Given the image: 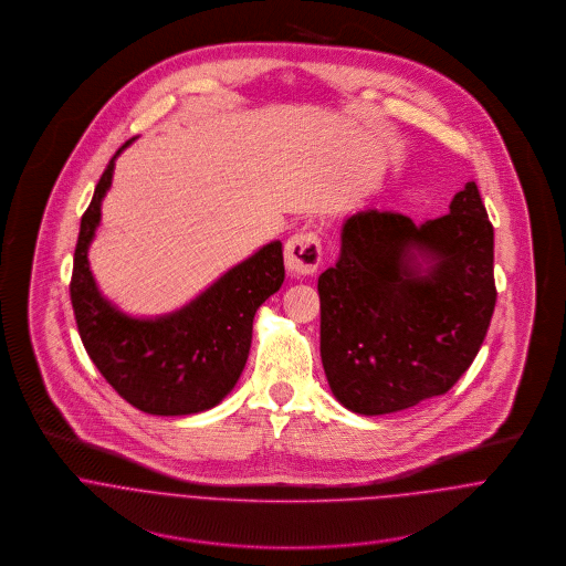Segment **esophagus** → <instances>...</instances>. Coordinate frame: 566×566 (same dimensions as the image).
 <instances>
[{
    "label": "esophagus",
    "mask_w": 566,
    "mask_h": 566,
    "mask_svg": "<svg viewBox=\"0 0 566 566\" xmlns=\"http://www.w3.org/2000/svg\"><path fill=\"white\" fill-rule=\"evenodd\" d=\"M323 261V243L316 231H301L285 243V265L292 276H310Z\"/></svg>",
    "instance_id": "esophagus-1"
}]
</instances>
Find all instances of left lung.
Segmentation results:
<instances>
[{"label":"left lung","instance_id":"obj_1","mask_svg":"<svg viewBox=\"0 0 566 566\" xmlns=\"http://www.w3.org/2000/svg\"><path fill=\"white\" fill-rule=\"evenodd\" d=\"M449 209L420 227L366 209L342 227L339 259L318 279L321 355L335 399L355 413L447 395L484 344L496 303L494 231L475 182Z\"/></svg>","mask_w":566,"mask_h":566}]
</instances>
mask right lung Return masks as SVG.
<instances>
[{
    "mask_svg": "<svg viewBox=\"0 0 566 566\" xmlns=\"http://www.w3.org/2000/svg\"><path fill=\"white\" fill-rule=\"evenodd\" d=\"M128 144L106 165L82 216L70 283L74 316L91 361L122 399L155 416L198 413L220 403L238 384L254 314L285 279L283 245H263L180 312L157 321L124 316L99 296L86 250L115 159Z\"/></svg>",
    "mask_w": 566,
    "mask_h": 566,
    "instance_id": "obj_1",
    "label": "right lung"
}]
</instances>
